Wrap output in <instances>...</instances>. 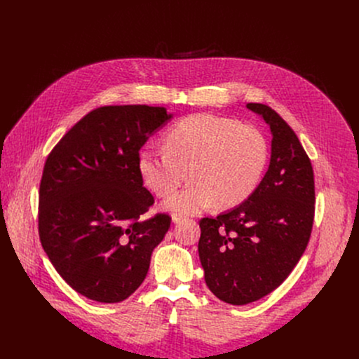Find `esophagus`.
Instances as JSON below:
<instances>
[{
  "label": "esophagus",
  "mask_w": 359,
  "mask_h": 359,
  "mask_svg": "<svg viewBox=\"0 0 359 359\" xmlns=\"http://www.w3.org/2000/svg\"><path fill=\"white\" fill-rule=\"evenodd\" d=\"M184 219H186V217H184L183 215H173V216H172V222H173V223H182Z\"/></svg>",
  "instance_id": "obj_1"
}]
</instances>
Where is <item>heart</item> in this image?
I'll list each match as a JSON object with an SVG mask.
<instances>
[{"label":"heart","instance_id":"obj_1","mask_svg":"<svg viewBox=\"0 0 359 359\" xmlns=\"http://www.w3.org/2000/svg\"><path fill=\"white\" fill-rule=\"evenodd\" d=\"M269 162L266 136L251 125L209 114L191 115L165 135V150L143 147L137 172L159 197L173 194L186 180L191 183L165 203L176 215H193L216 204L230 209L257 189Z\"/></svg>","mask_w":359,"mask_h":359}]
</instances>
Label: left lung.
Segmentation results:
<instances>
[{"mask_svg": "<svg viewBox=\"0 0 359 359\" xmlns=\"http://www.w3.org/2000/svg\"><path fill=\"white\" fill-rule=\"evenodd\" d=\"M247 108L270 126L269 170L240 206L201 219L198 240L209 290L233 305L257 301L283 284L310 241L316 212L314 172L297 135L270 107Z\"/></svg>", "mask_w": 359, "mask_h": 359, "instance_id": "1", "label": "left lung"}]
</instances>
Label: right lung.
<instances>
[{
	"instance_id": "add662e5",
	"label": "right lung",
	"mask_w": 359,
	"mask_h": 359,
	"mask_svg": "<svg viewBox=\"0 0 359 359\" xmlns=\"http://www.w3.org/2000/svg\"><path fill=\"white\" fill-rule=\"evenodd\" d=\"M170 119L161 107H102L46 158L39 240L58 274L89 299L112 304L132 295L170 227L165 213L140 220L155 198L137 172L140 147Z\"/></svg>"
}]
</instances>
